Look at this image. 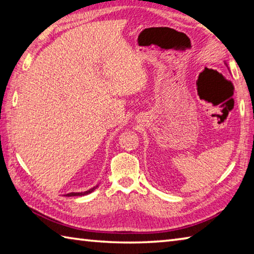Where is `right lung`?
<instances>
[{
  "instance_id": "obj_1",
  "label": "right lung",
  "mask_w": 254,
  "mask_h": 254,
  "mask_svg": "<svg viewBox=\"0 0 254 254\" xmlns=\"http://www.w3.org/2000/svg\"><path fill=\"white\" fill-rule=\"evenodd\" d=\"M96 189L95 188H92L91 190L89 191H85V192H81V193H75V192H72V193H68V194H66V196H77V195H85V194H89V193H91L92 191H94Z\"/></svg>"
}]
</instances>
